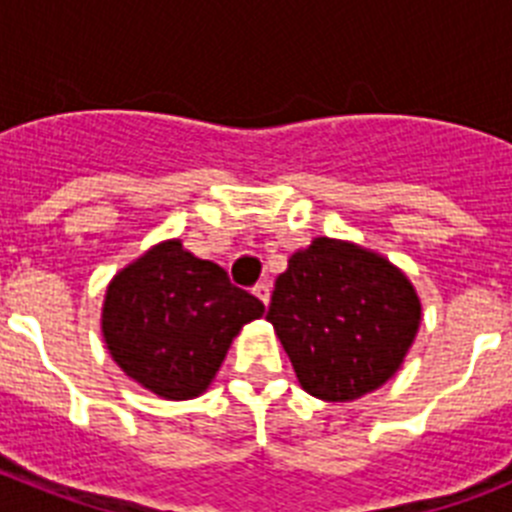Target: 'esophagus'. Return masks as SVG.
Wrapping results in <instances>:
<instances>
[{"label": "esophagus", "mask_w": 512, "mask_h": 512, "mask_svg": "<svg viewBox=\"0 0 512 512\" xmlns=\"http://www.w3.org/2000/svg\"><path fill=\"white\" fill-rule=\"evenodd\" d=\"M253 295L259 297V300L264 302V305H269V297H271L269 282H259V284H256V287H253Z\"/></svg>", "instance_id": "34e87169"}]
</instances>
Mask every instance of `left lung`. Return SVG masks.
I'll list each match as a JSON object with an SVG mask.
<instances>
[{
  "label": "left lung",
  "instance_id": "obj_1",
  "mask_svg": "<svg viewBox=\"0 0 512 512\" xmlns=\"http://www.w3.org/2000/svg\"><path fill=\"white\" fill-rule=\"evenodd\" d=\"M266 320L302 387L320 400L348 402L400 369L418 333L420 302L387 259L315 238L277 277Z\"/></svg>",
  "mask_w": 512,
  "mask_h": 512
}]
</instances>
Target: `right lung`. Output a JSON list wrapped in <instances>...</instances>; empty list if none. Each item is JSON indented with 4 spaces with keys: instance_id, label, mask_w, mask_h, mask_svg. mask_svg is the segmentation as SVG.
Returning <instances> with one entry per match:
<instances>
[{
    "instance_id": "obj_1",
    "label": "right lung",
    "mask_w": 512,
    "mask_h": 512,
    "mask_svg": "<svg viewBox=\"0 0 512 512\" xmlns=\"http://www.w3.org/2000/svg\"><path fill=\"white\" fill-rule=\"evenodd\" d=\"M264 315V302L230 284L225 269L166 241L107 287L102 333L122 372L166 400L207 390L230 341Z\"/></svg>"
}]
</instances>
